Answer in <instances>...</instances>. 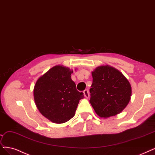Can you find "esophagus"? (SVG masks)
<instances>
[{
	"label": "esophagus",
	"instance_id": "34e87169",
	"mask_svg": "<svg viewBox=\"0 0 155 155\" xmlns=\"http://www.w3.org/2000/svg\"><path fill=\"white\" fill-rule=\"evenodd\" d=\"M83 93H84V97H86V98H88V97H89L90 94H89L88 90H87V89L84 90V91H83Z\"/></svg>",
	"mask_w": 155,
	"mask_h": 155
}]
</instances>
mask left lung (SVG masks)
Here are the masks:
<instances>
[{"mask_svg": "<svg viewBox=\"0 0 155 155\" xmlns=\"http://www.w3.org/2000/svg\"><path fill=\"white\" fill-rule=\"evenodd\" d=\"M92 74L90 103L96 114L107 118L120 113L131 99V87L127 79L108 65L97 67Z\"/></svg>", "mask_w": 155, "mask_h": 155, "instance_id": "1", "label": "left lung"}]
</instances>
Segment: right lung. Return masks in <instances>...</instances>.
<instances>
[{"instance_id":"1","label":"right lung","mask_w":155,"mask_h":155,"mask_svg":"<svg viewBox=\"0 0 155 155\" xmlns=\"http://www.w3.org/2000/svg\"><path fill=\"white\" fill-rule=\"evenodd\" d=\"M73 72L60 65L51 68L35 84L34 98L40 113L57 124L67 122L75 115L83 92L71 79Z\"/></svg>"}]
</instances>
